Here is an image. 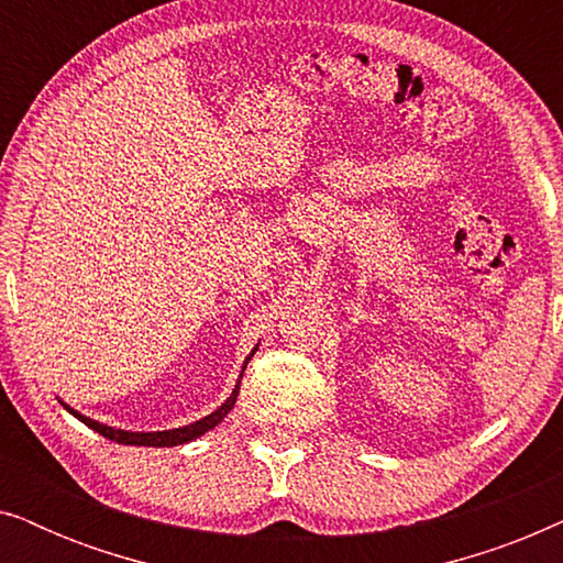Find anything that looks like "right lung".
Instances as JSON below:
<instances>
[{
    "label": "right lung",
    "mask_w": 563,
    "mask_h": 563,
    "mask_svg": "<svg viewBox=\"0 0 563 563\" xmlns=\"http://www.w3.org/2000/svg\"><path fill=\"white\" fill-rule=\"evenodd\" d=\"M253 353H256V349L251 351V356H253ZM251 356L245 358V364H249ZM243 372H245V366H243ZM241 379H243V374H241ZM238 389H241V382L235 384L233 395H230L225 402H222L212 415H207V418L197 420V422H189V426H184V428L158 430V433H130V430H118V428L102 426V422L91 420V418H87V415H79L76 410H71V407H68V405H64V407L74 415V418H79L84 426H89L91 430H97L99 435L110 438V441H118V443H125V445H156V449H168V445H181V443L195 441V438L205 435L207 430H212L214 426H218V422H222V418H225V415L233 410V405H235V399H238Z\"/></svg>",
    "instance_id": "1"
}]
</instances>
